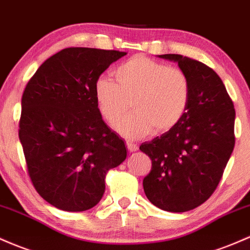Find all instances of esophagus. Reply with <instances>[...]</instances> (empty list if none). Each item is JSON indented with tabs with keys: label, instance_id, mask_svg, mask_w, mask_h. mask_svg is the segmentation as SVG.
<instances>
[{
	"label": "esophagus",
	"instance_id": "esophagus-1",
	"mask_svg": "<svg viewBox=\"0 0 250 250\" xmlns=\"http://www.w3.org/2000/svg\"><path fill=\"white\" fill-rule=\"evenodd\" d=\"M127 148H128V150H129V152H135V150H138L139 149V146L138 145H135V144H133V142H130V141H127Z\"/></svg>",
	"mask_w": 250,
	"mask_h": 250
}]
</instances>
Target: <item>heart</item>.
<instances>
[{"label":"heart","instance_id":"b5f03b06","mask_svg":"<svg viewBox=\"0 0 250 250\" xmlns=\"http://www.w3.org/2000/svg\"><path fill=\"white\" fill-rule=\"evenodd\" d=\"M116 82L100 77L95 98L108 123L116 121L132 102L133 112L115 123L114 129L127 139H140L173 129L183 120L190 102V81L180 68L146 56H135L114 72Z\"/></svg>","mask_w":250,"mask_h":250}]
</instances>
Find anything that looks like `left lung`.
<instances>
[{"mask_svg":"<svg viewBox=\"0 0 250 250\" xmlns=\"http://www.w3.org/2000/svg\"><path fill=\"white\" fill-rule=\"evenodd\" d=\"M159 58L178 62L190 81L191 95L173 129L140 146L152 160L144 190L159 209L185 212L208 201L221 182L235 146L234 103L211 67L180 54Z\"/></svg>","mask_w":250,"mask_h":250,"instance_id":"1","label":"left lung"}]
</instances>
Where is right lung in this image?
Masks as SVG:
<instances>
[{
    "instance_id": "add662e5",
    "label": "right lung",
    "mask_w": 250,
    "mask_h": 250,
    "mask_svg": "<svg viewBox=\"0 0 250 250\" xmlns=\"http://www.w3.org/2000/svg\"><path fill=\"white\" fill-rule=\"evenodd\" d=\"M125 52L70 47L41 64L21 101L19 138L38 193L78 212L103 197L105 175L127 158L125 142L102 120L95 83Z\"/></svg>"
}]
</instances>
